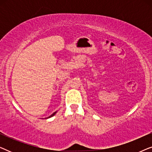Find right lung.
I'll use <instances>...</instances> for the list:
<instances>
[{
    "label": "right lung",
    "instance_id": "1",
    "mask_svg": "<svg viewBox=\"0 0 152 152\" xmlns=\"http://www.w3.org/2000/svg\"><path fill=\"white\" fill-rule=\"evenodd\" d=\"M55 113H56V112H55V113H53V114H52V115H50L48 118H51V117H53V116L54 115H55Z\"/></svg>",
    "mask_w": 152,
    "mask_h": 152
}]
</instances>
